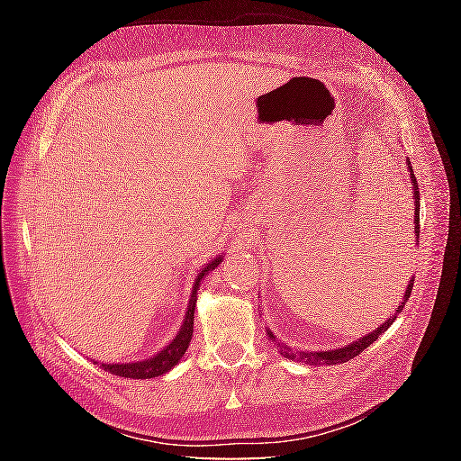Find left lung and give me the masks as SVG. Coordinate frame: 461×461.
Instances as JSON below:
<instances>
[{
	"label": "left lung",
	"mask_w": 461,
	"mask_h": 461,
	"mask_svg": "<svg viewBox=\"0 0 461 461\" xmlns=\"http://www.w3.org/2000/svg\"><path fill=\"white\" fill-rule=\"evenodd\" d=\"M408 171H410V178H411V188H413V205H415V213H413V225H415V239L420 240V185H417L415 180V175H413V169H411V163L408 159ZM411 288H413V278L408 283V288H406V294H403V300L400 302V305L396 308V313L393 317H388L384 323L381 327H376L373 332L366 334L364 339H357L356 342H350L348 346H342L339 348V350H323V352H312V350H294V348H290L286 344H278L281 346V354L286 357V359H294V361H302V364H308V366H337V364H344V361H350L354 359L356 356H359L361 352L366 350L367 346H371L376 339L381 337V334L394 323L396 315L402 312L403 305H406L410 294H411ZM269 339L275 340V334L271 330H267Z\"/></svg>",
	"instance_id": "obj_1"
}]
</instances>
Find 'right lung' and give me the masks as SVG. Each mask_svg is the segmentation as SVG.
<instances>
[{
	"mask_svg": "<svg viewBox=\"0 0 461 461\" xmlns=\"http://www.w3.org/2000/svg\"><path fill=\"white\" fill-rule=\"evenodd\" d=\"M221 261H222V256L215 258L213 261H209L205 267L198 273L196 281H194V286H192V294H190V302H188L183 325H180L176 337L169 344H167L161 352H158L156 356L149 359H144V361H132V364H97V361L95 364L100 366L104 371L124 376V379H153V376H159L167 371H171L178 364V361L183 359V356L188 350V344L192 340L194 310H196V300H198V290L202 285V278L209 271H213Z\"/></svg>",
	"mask_w": 461,
	"mask_h": 461,
	"instance_id": "right-lung-1",
	"label": "right lung"
}]
</instances>
